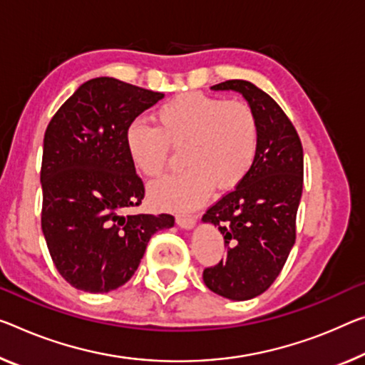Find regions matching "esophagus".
Wrapping results in <instances>:
<instances>
[{
	"label": "esophagus",
	"instance_id": "34e87169",
	"mask_svg": "<svg viewBox=\"0 0 365 365\" xmlns=\"http://www.w3.org/2000/svg\"><path fill=\"white\" fill-rule=\"evenodd\" d=\"M176 223L179 228L184 230H192L195 227V217H189V215H179L176 217Z\"/></svg>",
	"mask_w": 365,
	"mask_h": 365
}]
</instances>
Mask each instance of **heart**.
<instances>
[{"label":"heart","instance_id":"1","mask_svg":"<svg viewBox=\"0 0 365 365\" xmlns=\"http://www.w3.org/2000/svg\"><path fill=\"white\" fill-rule=\"evenodd\" d=\"M156 127L133 120L125 130L132 165L145 176L165 170L171 147L182 148L186 168L148 189L150 200L166 210H192L209 197L215 184L233 189L248 176L259 147L255 110L241 101L200 93L179 94L156 110Z\"/></svg>","mask_w":365,"mask_h":365}]
</instances>
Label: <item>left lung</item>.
I'll return each instance as SVG.
<instances>
[{
    "mask_svg": "<svg viewBox=\"0 0 365 365\" xmlns=\"http://www.w3.org/2000/svg\"><path fill=\"white\" fill-rule=\"evenodd\" d=\"M246 99L259 124V147L248 176L202 217L223 235L227 257L204 271V284L230 300H250L269 289L295 243L304 189V150L297 130L262 89L245 80L212 86Z\"/></svg>",
    "mask_w": 365,
    "mask_h": 365,
    "instance_id": "8db88e82",
    "label": "left lung"
}]
</instances>
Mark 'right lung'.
I'll return each mask as SVG.
<instances>
[{
	"mask_svg": "<svg viewBox=\"0 0 365 365\" xmlns=\"http://www.w3.org/2000/svg\"><path fill=\"white\" fill-rule=\"evenodd\" d=\"M163 93L101 76L76 89L43 135L42 232L66 282L103 294L124 285L151 235L175 217L127 215L145 187L125 148V130Z\"/></svg>",
	"mask_w": 365,
	"mask_h": 365,
	"instance_id": "right-lung-1",
	"label": "right lung"
}]
</instances>
